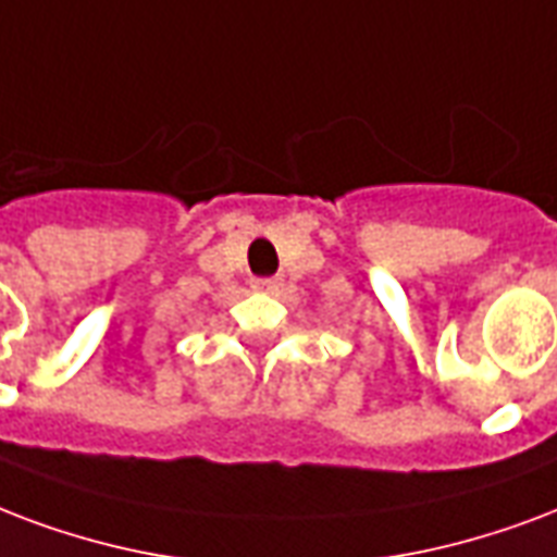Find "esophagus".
Returning <instances> with one entry per match:
<instances>
[{"label": "esophagus", "instance_id": "1", "mask_svg": "<svg viewBox=\"0 0 557 557\" xmlns=\"http://www.w3.org/2000/svg\"><path fill=\"white\" fill-rule=\"evenodd\" d=\"M250 286H253V292H262V295H274V292L280 288V280L277 277H257L253 283H250Z\"/></svg>", "mask_w": 557, "mask_h": 557}]
</instances>
